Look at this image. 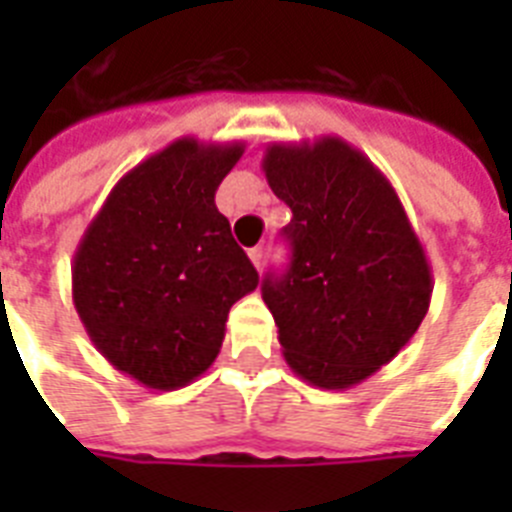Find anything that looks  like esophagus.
<instances>
[{"mask_svg": "<svg viewBox=\"0 0 512 512\" xmlns=\"http://www.w3.org/2000/svg\"><path fill=\"white\" fill-rule=\"evenodd\" d=\"M249 260H252V265L260 271V268H263V247L249 249Z\"/></svg>", "mask_w": 512, "mask_h": 512, "instance_id": "esophagus-1", "label": "esophagus"}]
</instances>
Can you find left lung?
<instances>
[{
    "instance_id": "obj_1",
    "label": "left lung",
    "mask_w": 512,
    "mask_h": 512,
    "mask_svg": "<svg viewBox=\"0 0 512 512\" xmlns=\"http://www.w3.org/2000/svg\"><path fill=\"white\" fill-rule=\"evenodd\" d=\"M263 172L292 209V265L263 279L281 353L313 388H353L420 329L433 295L425 249L388 177L337 135L271 143Z\"/></svg>"
}]
</instances>
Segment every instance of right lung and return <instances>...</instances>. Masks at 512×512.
<instances>
[{
  "instance_id": "right-lung-1",
  "label": "right lung",
  "mask_w": 512,
  "mask_h": 512,
  "mask_svg": "<svg viewBox=\"0 0 512 512\" xmlns=\"http://www.w3.org/2000/svg\"><path fill=\"white\" fill-rule=\"evenodd\" d=\"M244 143L180 138L132 167L74 252L71 295L92 345L151 390H177L223 348L257 271L215 207Z\"/></svg>"
}]
</instances>
